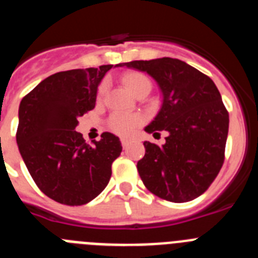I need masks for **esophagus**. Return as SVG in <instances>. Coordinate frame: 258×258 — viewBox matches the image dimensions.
Instances as JSON below:
<instances>
[{
  "label": "esophagus",
  "instance_id": "34e87169",
  "mask_svg": "<svg viewBox=\"0 0 258 258\" xmlns=\"http://www.w3.org/2000/svg\"><path fill=\"white\" fill-rule=\"evenodd\" d=\"M129 143H131V140H129V138H121V145L124 149H126L127 146H129Z\"/></svg>",
  "mask_w": 258,
  "mask_h": 258
}]
</instances>
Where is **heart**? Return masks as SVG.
<instances>
[{"instance_id": "1", "label": "heart", "mask_w": 258, "mask_h": 258, "mask_svg": "<svg viewBox=\"0 0 258 258\" xmlns=\"http://www.w3.org/2000/svg\"><path fill=\"white\" fill-rule=\"evenodd\" d=\"M122 84L125 88L132 93V94L137 95L141 92H150L151 90V81L146 75L137 72V71H129L125 72L121 77ZM104 85L99 86L98 90V98H102L104 94ZM143 122V118L138 115H126V113L116 112L113 113L108 120V126L113 133L118 134V136H131L137 127L140 126Z\"/></svg>"}]
</instances>
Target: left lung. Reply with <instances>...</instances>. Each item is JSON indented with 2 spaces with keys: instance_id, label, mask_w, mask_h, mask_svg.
<instances>
[{
  "instance_id": "left-lung-1",
  "label": "left lung",
  "mask_w": 258,
  "mask_h": 258,
  "mask_svg": "<svg viewBox=\"0 0 258 258\" xmlns=\"http://www.w3.org/2000/svg\"><path fill=\"white\" fill-rule=\"evenodd\" d=\"M120 67L146 71L164 95L161 109L147 133L168 132L165 145L143 142L137 164L147 190L173 203L190 202L206 192L225 161L229 112L211 77L173 58L133 60Z\"/></svg>"
}]
</instances>
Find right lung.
I'll return each mask as SVG.
<instances>
[{
  "instance_id": "right-lung-1",
  "label": "right lung",
  "mask_w": 258,
  "mask_h": 258,
  "mask_svg": "<svg viewBox=\"0 0 258 258\" xmlns=\"http://www.w3.org/2000/svg\"><path fill=\"white\" fill-rule=\"evenodd\" d=\"M112 64L58 72L41 81L19 106L17 142L37 187L64 206H84L108 183L122 151L113 134L85 142L79 117L95 107L97 89Z\"/></svg>"
}]
</instances>
